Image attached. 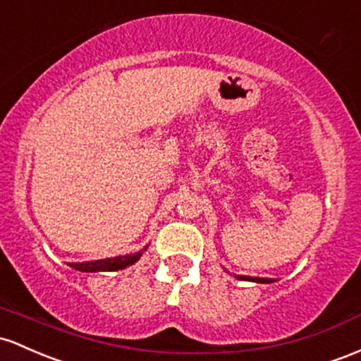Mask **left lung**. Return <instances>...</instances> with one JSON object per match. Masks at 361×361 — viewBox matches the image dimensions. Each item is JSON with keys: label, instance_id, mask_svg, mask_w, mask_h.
Segmentation results:
<instances>
[{"label": "left lung", "instance_id": "8db88e82", "mask_svg": "<svg viewBox=\"0 0 361 361\" xmlns=\"http://www.w3.org/2000/svg\"><path fill=\"white\" fill-rule=\"evenodd\" d=\"M226 271V269H225ZM228 273V271H226ZM237 279H242V281H254V283H274L276 279L274 278H259V276H244V274H233Z\"/></svg>", "mask_w": 361, "mask_h": 361}]
</instances>
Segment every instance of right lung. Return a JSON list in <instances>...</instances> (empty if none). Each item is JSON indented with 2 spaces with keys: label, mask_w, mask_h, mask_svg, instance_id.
<instances>
[{
  "label": "right lung",
  "mask_w": 361,
  "mask_h": 361,
  "mask_svg": "<svg viewBox=\"0 0 361 361\" xmlns=\"http://www.w3.org/2000/svg\"><path fill=\"white\" fill-rule=\"evenodd\" d=\"M148 249V245L143 250L136 254H128V256H116L109 259H97V261H85V262H68V266L76 271H82V273H100V271H119L128 268V266L135 264L136 261H140V257L143 256L145 250Z\"/></svg>",
  "instance_id": "obj_1"
}]
</instances>
